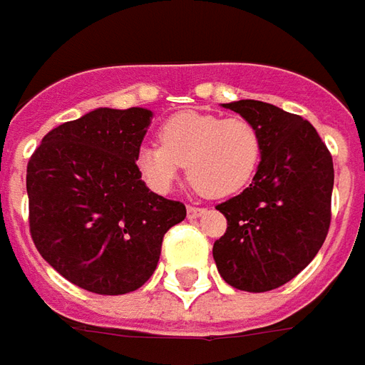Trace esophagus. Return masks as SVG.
Listing matches in <instances>:
<instances>
[{"label":"esophagus","mask_w":365,"mask_h":365,"mask_svg":"<svg viewBox=\"0 0 365 365\" xmlns=\"http://www.w3.org/2000/svg\"><path fill=\"white\" fill-rule=\"evenodd\" d=\"M202 212H204V208H200V206H195V204H188V206H187L188 218H198V216H200Z\"/></svg>","instance_id":"34e87169"}]
</instances>
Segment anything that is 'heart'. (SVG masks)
Masks as SVG:
<instances>
[{"mask_svg":"<svg viewBox=\"0 0 365 365\" xmlns=\"http://www.w3.org/2000/svg\"><path fill=\"white\" fill-rule=\"evenodd\" d=\"M159 143L137 151V169L155 190L173 187L187 165L188 182L208 198H226L244 190L261 161V133L245 118L182 112L165 121Z\"/></svg>","mask_w":365,"mask_h":365,"instance_id":"obj_1","label":"heart"}]
</instances>
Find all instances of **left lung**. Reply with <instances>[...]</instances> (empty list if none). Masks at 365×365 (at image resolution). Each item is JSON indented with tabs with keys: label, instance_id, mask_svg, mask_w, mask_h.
Returning <instances> with one entry per match:
<instances>
[{
	"label": "left lung",
	"instance_id": "8db88e82",
	"mask_svg": "<svg viewBox=\"0 0 365 365\" xmlns=\"http://www.w3.org/2000/svg\"><path fill=\"white\" fill-rule=\"evenodd\" d=\"M224 106L259 129L263 149L252 185L216 206L228 228L212 253L228 285L265 293L297 277L327 240L332 155L317 129L297 113L257 100Z\"/></svg>",
	"mask_w": 365,
	"mask_h": 365
}]
</instances>
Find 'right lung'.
Instances as JSON below:
<instances>
[{"label":"right lung","mask_w":365,"mask_h":365,"mask_svg":"<svg viewBox=\"0 0 365 365\" xmlns=\"http://www.w3.org/2000/svg\"><path fill=\"white\" fill-rule=\"evenodd\" d=\"M151 112L98 108L51 129L27 163L29 230L64 279L98 294L131 293L153 275L185 204L151 192L137 151Z\"/></svg>","instance_id":"add662e5"}]
</instances>
